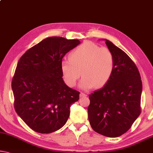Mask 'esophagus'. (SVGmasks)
Segmentation results:
<instances>
[{
  "label": "esophagus",
  "mask_w": 153,
  "mask_h": 153,
  "mask_svg": "<svg viewBox=\"0 0 153 153\" xmlns=\"http://www.w3.org/2000/svg\"><path fill=\"white\" fill-rule=\"evenodd\" d=\"M85 96H87L86 94H85L83 92L80 93V97H85Z\"/></svg>",
  "instance_id": "obj_1"
}]
</instances>
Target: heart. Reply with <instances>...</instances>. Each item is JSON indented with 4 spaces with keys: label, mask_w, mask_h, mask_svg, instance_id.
<instances>
[{
    "label": "heart",
    "mask_w": 153,
    "mask_h": 153,
    "mask_svg": "<svg viewBox=\"0 0 153 153\" xmlns=\"http://www.w3.org/2000/svg\"><path fill=\"white\" fill-rule=\"evenodd\" d=\"M61 70L65 83L74 87L83 76L80 87L89 90L105 86L111 78L114 70V57L109 48L100 47L90 41L83 42L63 60ZM82 73H80V72Z\"/></svg>",
    "instance_id": "b5f03b06"
}]
</instances>
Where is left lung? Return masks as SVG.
I'll list each match as a JSON object with an SVG mask.
<instances>
[{"mask_svg":"<svg viewBox=\"0 0 153 153\" xmlns=\"http://www.w3.org/2000/svg\"><path fill=\"white\" fill-rule=\"evenodd\" d=\"M114 57V70L109 81L89 96L90 125L98 133L119 137L129 130L142 111V83L133 60L111 42L105 39Z\"/></svg>","mask_w":153,"mask_h":153,"instance_id":"1","label":"left lung"}]
</instances>
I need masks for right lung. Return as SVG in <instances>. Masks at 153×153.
<instances>
[{"label":"right lung","mask_w":153,"mask_h":153,"mask_svg":"<svg viewBox=\"0 0 153 153\" xmlns=\"http://www.w3.org/2000/svg\"><path fill=\"white\" fill-rule=\"evenodd\" d=\"M81 43L79 39L51 37L20 57L11 81L16 113L39 133L61 128L68 119L70 107L80 92L64 83L61 63L64 55Z\"/></svg>","instance_id":"obj_1"}]
</instances>
